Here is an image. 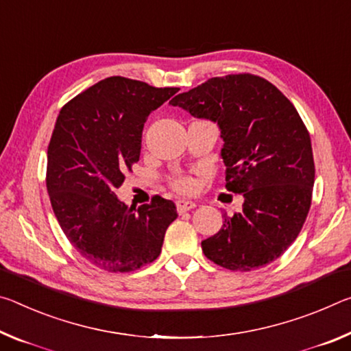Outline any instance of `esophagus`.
<instances>
[{
    "label": "esophagus",
    "mask_w": 351,
    "mask_h": 351,
    "mask_svg": "<svg viewBox=\"0 0 351 351\" xmlns=\"http://www.w3.org/2000/svg\"><path fill=\"white\" fill-rule=\"evenodd\" d=\"M176 205H177V211H179V213H185V211L196 208V204H194L193 200H185V199L177 200Z\"/></svg>",
    "instance_id": "esophagus-1"
}]
</instances>
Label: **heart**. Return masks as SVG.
Segmentation results:
<instances>
[{"instance_id":"b5f03b06","label":"heart","mask_w":351,"mask_h":351,"mask_svg":"<svg viewBox=\"0 0 351 351\" xmlns=\"http://www.w3.org/2000/svg\"><path fill=\"white\" fill-rule=\"evenodd\" d=\"M171 186L176 193L191 194L196 189V180L191 176H177L172 179Z\"/></svg>"}]
</instances>
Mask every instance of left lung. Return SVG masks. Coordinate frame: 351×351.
<instances>
[{
	"mask_svg": "<svg viewBox=\"0 0 351 351\" xmlns=\"http://www.w3.org/2000/svg\"><path fill=\"white\" fill-rule=\"evenodd\" d=\"M169 104L217 123L226 188L244 196L243 211L223 215L219 232L202 241L205 256L239 272L277 260L300 233L314 186L311 138L295 107L250 73L211 77Z\"/></svg>",
	"mask_w": 351,
	"mask_h": 351,
	"instance_id": "left-lung-1",
	"label": "left lung"
}]
</instances>
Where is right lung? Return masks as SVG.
I'll return each instance as SVG.
<instances>
[{"label":"right lung","mask_w":351,"mask_h":351,"mask_svg":"<svg viewBox=\"0 0 351 351\" xmlns=\"http://www.w3.org/2000/svg\"><path fill=\"white\" fill-rule=\"evenodd\" d=\"M179 88L107 77L62 107L48 146L46 188L68 241L107 272H132L157 260L166 228L177 217L172 200L128 206L117 197L124 172L140 160L149 113Z\"/></svg>","instance_id":"obj_1"}]
</instances>
